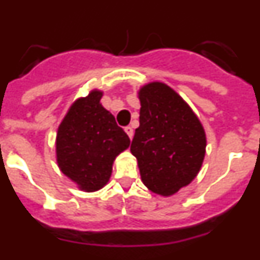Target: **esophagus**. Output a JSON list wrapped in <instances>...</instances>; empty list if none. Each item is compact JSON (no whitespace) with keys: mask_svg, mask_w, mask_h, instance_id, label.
Wrapping results in <instances>:
<instances>
[{"mask_svg":"<svg viewBox=\"0 0 260 260\" xmlns=\"http://www.w3.org/2000/svg\"><path fill=\"white\" fill-rule=\"evenodd\" d=\"M125 132H126V134L128 135V138H130V139H133V135H134V130H133L132 126H126Z\"/></svg>","mask_w":260,"mask_h":260,"instance_id":"esophagus-1","label":"esophagus"}]
</instances>
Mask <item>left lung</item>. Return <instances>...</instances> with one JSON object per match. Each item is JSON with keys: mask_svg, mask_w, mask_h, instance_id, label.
Instances as JSON below:
<instances>
[{"mask_svg": "<svg viewBox=\"0 0 260 260\" xmlns=\"http://www.w3.org/2000/svg\"><path fill=\"white\" fill-rule=\"evenodd\" d=\"M139 127L133 138L142 182L162 197L176 194L199 173L206 133L185 100L167 84L152 82L138 92Z\"/></svg>", "mask_w": 260, "mask_h": 260, "instance_id": "8db88e82", "label": "left lung"}]
</instances>
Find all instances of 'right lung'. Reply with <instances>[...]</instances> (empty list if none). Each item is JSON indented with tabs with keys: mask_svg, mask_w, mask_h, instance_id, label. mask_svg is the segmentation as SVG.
<instances>
[{
	"mask_svg": "<svg viewBox=\"0 0 260 260\" xmlns=\"http://www.w3.org/2000/svg\"><path fill=\"white\" fill-rule=\"evenodd\" d=\"M103 92L93 89L78 99L58 126L57 164L80 190L92 192L108 183L114 158L128 148L127 134L102 104Z\"/></svg>",
	"mask_w": 260,
	"mask_h": 260,
	"instance_id": "right-lung-1",
	"label": "right lung"
}]
</instances>
